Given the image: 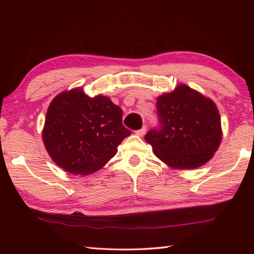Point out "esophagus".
<instances>
[{
  "mask_svg": "<svg viewBox=\"0 0 254 254\" xmlns=\"http://www.w3.org/2000/svg\"><path fill=\"white\" fill-rule=\"evenodd\" d=\"M145 133H146V127H143L142 128H139V130L135 131V134L138 136H143Z\"/></svg>",
  "mask_w": 254,
  "mask_h": 254,
  "instance_id": "34e87169",
  "label": "esophagus"
}]
</instances>
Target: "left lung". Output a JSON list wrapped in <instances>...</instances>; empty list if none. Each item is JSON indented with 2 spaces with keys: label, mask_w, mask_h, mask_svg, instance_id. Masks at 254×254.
<instances>
[{
  "label": "left lung",
  "mask_w": 254,
  "mask_h": 254,
  "mask_svg": "<svg viewBox=\"0 0 254 254\" xmlns=\"http://www.w3.org/2000/svg\"><path fill=\"white\" fill-rule=\"evenodd\" d=\"M159 127L145 135L154 154L171 168L206 164L222 142L220 116L214 101L187 85L157 98Z\"/></svg>",
  "instance_id": "left-lung-1"
}]
</instances>
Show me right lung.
Instances as JSON below:
<instances>
[{
    "instance_id": "obj_1",
    "label": "right lung",
    "mask_w": 254,
    "mask_h": 254,
    "mask_svg": "<svg viewBox=\"0 0 254 254\" xmlns=\"http://www.w3.org/2000/svg\"><path fill=\"white\" fill-rule=\"evenodd\" d=\"M122 110L106 96L91 97L82 88L59 94L48 108L42 141L55 163L73 175H89L117 154L131 135Z\"/></svg>"
}]
</instances>
